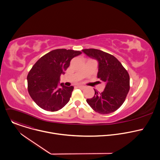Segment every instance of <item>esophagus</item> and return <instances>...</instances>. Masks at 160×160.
<instances>
[{"label":"esophagus","mask_w":160,"mask_h":160,"mask_svg":"<svg viewBox=\"0 0 160 160\" xmlns=\"http://www.w3.org/2000/svg\"><path fill=\"white\" fill-rule=\"evenodd\" d=\"M77 87H78V88H81V89H83V88H85V87H84V86H83V85H77Z\"/></svg>","instance_id":"34e87169"}]
</instances>
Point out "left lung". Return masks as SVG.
<instances>
[{
	"instance_id": "1",
	"label": "left lung",
	"mask_w": 160,
	"mask_h": 160,
	"mask_svg": "<svg viewBox=\"0 0 160 160\" xmlns=\"http://www.w3.org/2000/svg\"><path fill=\"white\" fill-rule=\"evenodd\" d=\"M82 51L99 62L98 78L106 83L104 91L95 90L94 96L87 102L100 114H109L117 111L125 101L130 90V77L122 63L114 56L95 49Z\"/></svg>"
}]
</instances>
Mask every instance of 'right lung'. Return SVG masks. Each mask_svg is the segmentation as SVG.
I'll list each match as a JSON object with an SVG mask.
<instances>
[{
  "mask_svg": "<svg viewBox=\"0 0 160 160\" xmlns=\"http://www.w3.org/2000/svg\"><path fill=\"white\" fill-rule=\"evenodd\" d=\"M81 54L79 51L55 49L41 57L33 66L27 76L28 91L40 108L57 111L69 102L74 87L61 83L62 87L58 88V85L71 60Z\"/></svg>",
  "mask_w": 160,
  "mask_h": 160,
  "instance_id": "obj_1",
  "label": "right lung"
}]
</instances>
